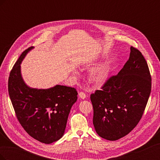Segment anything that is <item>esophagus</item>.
I'll return each instance as SVG.
<instances>
[{
  "label": "esophagus",
  "mask_w": 160,
  "mask_h": 160,
  "mask_svg": "<svg viewBox=\"0 0 160 160\" xmlns=\"http://www.w3.org/2000/svg\"><path fill=\"white\" fill-rule=\"evenodd\" d=\"M79 97H80V98L83 99H84L86 98V94L84 93V92H83V91L80 92V93H79Z\"/></svg>",
  "instance_id": "obj_1"
}]
</instances>
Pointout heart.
I'll return each instance as SVG.
<instances>
[{
  "instance_id": "1",
  "label": "heart",
  "mask_w": 160,
  "mask_h": 160,
  "mask_svg": "<svg viewBox=\"0 0 160 160\" xmlns=\"http://www.w3.org/2000/svg\"><path fill=\"white\" fill-rule=\"evenodd\" d=\"M108 71L105 67H100L91 71L89 75V81L95 85H102L107 79Z\"/></svg>"
}]
</instances>
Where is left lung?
<instances>
[{
    "mask_svg": "<svg viewBox=\"0 0 160 160\" xmlns=\"http://www.w3.org/2000/svg\"><path fill=\"white\" fill-rule=\"evenodd\" d=\"M130 50L129 59L118 74L109 77L101 90L90 96L96 132L110 141L125 136L135 128L151 93L147 62L136 48L131 47Z\"/></svg>",
    "mask_w": 160,
    "mask_h": 160,
    "instance_id": "left-lung-1",
    "label": "left lung"
}]
</instances>
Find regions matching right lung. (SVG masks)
Segmentation results:
<instances>
[{
    "label": "right lung",
    "instance_id": "1",
    "mask_svg": "<svg viewBox=\"0 0 160 160\" xmlns=\"http://www.w3.org/2000/svg\"><path fill=\"white\" fill-rule=\"evenodd\" d=\"M33 47L22 52L8 77V90L17 118L25 132L49 144L64 134L72 105L77 99L74 88L57 85L47 89L28 87L21 74V62Z\"/></svg>",
    "mask_w": 160,
    "mask_h": 160
}]
</instances>
